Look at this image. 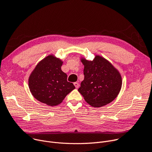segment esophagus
Returning a JSON list of instances; mask_svg holds the SVG:
<instances>
[{"mask_svg":"<svg viewBox=\"0 0 152 152\" xmlns=\"http://www.w3.org/2000/svg\"><path fill=\"white\" fill-rule=\"evenodd\" d=\"M74 85L75 86L76 88H79V84L77 82H75L74 83Z\"/></svg>","mask_w":152,"mask_h":152,"instance_id":"obj_1","label":"esophagus"}]
</instances>
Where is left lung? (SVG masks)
Returning a JSON list of instances; mask_svg holds the SVG:
<instances>
[{
	"label": "left lung",
	"instance_id": "8db88e82",
	"mask_svg": "<svg viewBox=\"0 0 152 152\" xmlns=\"http://www.w3.org/2000/svg\"><path fill=\"white\" fill-rule=\"evenodd\" d=\"M84 79L78 91L91 106L99 107L113 102L122 85L118 71L104 58L96 55L93 61L81 59Z\"/></svg>",
	"mask_w": 152,
	"mask_h": 152
}]
</instances>
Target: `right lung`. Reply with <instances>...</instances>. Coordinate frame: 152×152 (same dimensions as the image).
Returning <instances> with one entry per match:
<instances>
[{"label":"right lung","mask_w":152,"mask_h":152,"mask_svg":"<svg viewBox=\"0 0 152 152\" xmlns=\"http://www.w3.org/2000/svg\"><path fill=\"white\" fill-rule=\"evenodd\" d=\"M62 61L49 55L41 60L29 77V88L33 96L49 106L61 103L75 86L67 81V75L61 70Z\"/></svg>","instance_id":"add662e5"}]
</instances>
